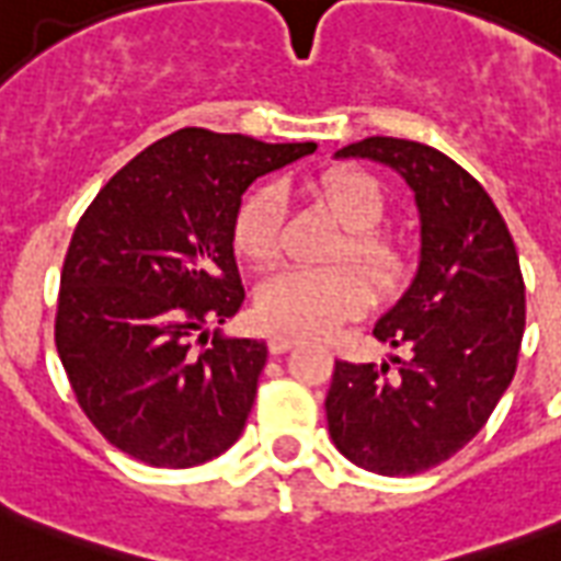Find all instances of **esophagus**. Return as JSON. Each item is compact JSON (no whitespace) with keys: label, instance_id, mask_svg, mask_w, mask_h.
I'll use <instances>...</instances> for the list:
<instances>
[{"label":"esophagus","instance_id":"obj_1","mask_svg":"<svg viewBox=\"0 0 561 561\" xmlns=\"http://www.w3.org/2000/svg\"><path fill=\"white\" fill-rule=\"evenodd\" d=\"M299 343V337H294V334H271V341H267V350L273 352V355H282V352L294 350Z\"/></svg>","mask_w":561,"mask_h":561}]
</instances>
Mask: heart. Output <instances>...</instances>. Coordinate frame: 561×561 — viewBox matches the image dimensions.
Instances as JSON below:
<instances>
[{
  "instance_id": "heart-1",
  "label": "heart",
  "mask_w": 561,
  "mask_h": 561,
  "mask_svg": "<svg viewBox=\"0 0 561 561\" xmlns=\"http://www.w3.org/2000/svg\"><path fill=\"white\" fill-rule=\"evenodd\" d=\"M346 236L334 259H352L367 273L373 288L387 294L404 276V259L392 238L373 229L383 215V194L364 171H329L317 183ZM232 244L241 259L271 264L282 250V194L276 186L255 188L236 215ZM352 264L332 267H285L271 273L255 290V314L264 325L294 334H325L369 306V285Z\"/></svg>"
}]
</instances>
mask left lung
<instances>
[{
    "instance_id": "left-lung-1",
    "label": "left lung",
    "mask_w": 561,
    "mask_h": 561,
    "mask_svg": "<svg viewBox=\"0 0 561 561\" xmlns=\"http://www.w3.org/2000/svg\"><path fill=\"white\" fill-rule=\"evenodd\" d=\"M337 157L390 165L416 192L419 271L373 334L408 346L390 364L334 360L325 416L337 451L375 474H419L460 451L513 381L524 334V276L501 211L431 145L369 136Z\"/></svg>"
}]
</instances>
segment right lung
<instances>
[{"instance_id":"obj_1","label":"right lung","mask_w":561,"mask_h":561,"mask_svg":"<svg viewBox=\"0 0 561 561\" xmlns=\"http://www.w3.org/2000/svg\"><path fill=\"white\" fill-rule=\"evenodd\" d=\"M314 151L183 127L87 206L64 259L55 343L75 399L118 451L188 469L241 436L267 346L218 332L206 346L203 329L244 302L232 253L241 194Z\"/></svg>"}]
</instances>
